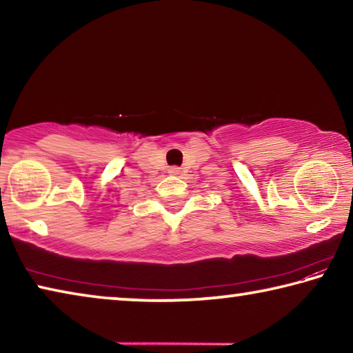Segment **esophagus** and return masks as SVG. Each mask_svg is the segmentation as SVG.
Returning <instances> with one entry per match:
<instances>
[{
    "mask_svg": "<svg viewBox=\"0 0 353 353\" xmlns=\"http://www.w3.org/2000/svg\"><path fill=\"white\" fill-rule=\"evenodd\" d=\"M168 172H170V174H172V176H177L179 172H181V168H177V166H171V168L168 170Z\"/></svg>",
    "mask_w": 353,
    "mask_h": 353,
    "instance_id": "1",
    "label": "esophagus"
}]
</instances>
